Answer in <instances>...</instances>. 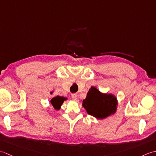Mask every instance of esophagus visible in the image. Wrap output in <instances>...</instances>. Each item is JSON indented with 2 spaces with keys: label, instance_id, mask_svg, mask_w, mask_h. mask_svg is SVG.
I'll return each instance as SVG.
<instances>
[{
  "label": "esophagus",
  "instance_id": "34e87169",
  "mask_svg": "<svg viewBox=\"0 0 156 156\" xmlns=\"http://www.w3.org/2000/svg\"><path fill=\"white\" fill-rule=\"evenodd\" d=\"M77 98H78V96H77V94H72V98L74 101L77 100Z\"/></svg>",
  "mask_w": 156,
  "mask_h": 156
}]
</instances>
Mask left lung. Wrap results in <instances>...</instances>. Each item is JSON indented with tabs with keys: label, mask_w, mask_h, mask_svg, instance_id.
<instances>
[{
	"label": "left lung",
	"mask_w": 156,
	"mask_h": 156,
	"mask_svg": "<svg viewBox=\"0 0 156 156\" xmlns=\"http://www.w3.org/2000/svg\"><path fill=\"white\" fill-rule=\"evenodd\" d=\"M82 106L88 115L102 120L116 113L118 101L114 94L102 93L96 87H91L87 97L82 101Z\"/></svg>",
	"instance_id": "8db88e82"
}]
</instances>
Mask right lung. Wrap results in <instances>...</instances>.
Here are the masks:
<instances>
[{"label": "right lung", "mask_w": 156, "mask_h": 156, "mask_svg": "<svg viewBox=\"0 0 156 156\" xmlns=\"http://www.w3.org/2000/svg\"><path fill=\"white\" fill-rule=\"evenodd\" d=\"M51 94L53 93V92H50ZM68 98L64 97H60V96H56V97L52 98L50 101V102L51 105L53 106V107L56 111H59L60 110L62 105L63 104V102L64 101L68 100Z\"/></svg>", "instance_id": "right-lung-1"}]
</instances>
